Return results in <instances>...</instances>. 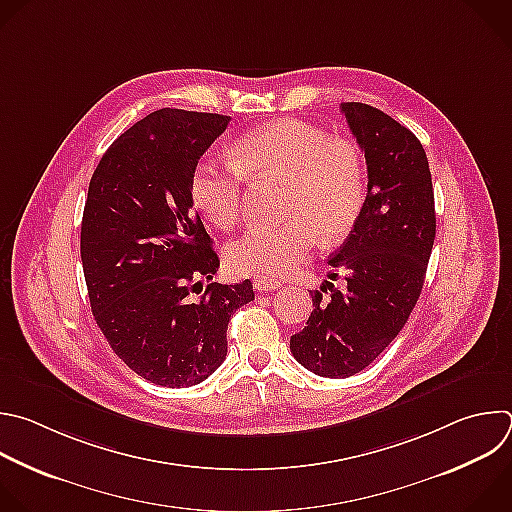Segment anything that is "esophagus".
<instances>
[{
  "instance_id": "34e87169",
  "label": "esophagus",
  "mask_w": 512,
  "mask_h": 512,
  "mask_svg": "<svg viewBox=\"0 0 512 512\" xmlns=\"http://www.w3.org/2000/svg\"><path fill=\"white\" fill-rule=\"evenodd\" d=\"M253 287H255V291H275V289L281 287V283L273 281V279H267V277H255Z\"/></svg>"
}]
</instances>
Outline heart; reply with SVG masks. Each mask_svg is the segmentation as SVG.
<instances>
[{
  "instance_id": "1",
  "label": "heart",
  "mask_w": 512,
  "mask_h": 512,
  "mask_svg": "<svg viewBox=\"0 0 512 512\" xmlns=\"http://www.w3.org/2000/svg\"><path fill=\"white\" fill-rule=\"evenodd\" d=\"M233 160L203 158L191 177L197 209L219 229L237 225L247 181H281L287 217L281 225L251 227L227 249L235 273L279 279L291 275L321 243L342 241L366 205V158L352 138L329 136L323 128L279 118L243 134Z\"/></svg>"
}]
</instances>
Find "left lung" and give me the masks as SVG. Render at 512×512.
<instances>
[{
    "instance_id": "8db88e82",
    "label": "left lung",
    "mask_w": 512,
    "mask_h": 512,
    "mask_svg": "<svg viewBox=\"0 0 512 512\" xmlns=\"http://www.w3.org/2000/svg\"><path fill=\"white\" fill-rule=\"evenodd\" d=\"M342 112L366 156V205L327 261L329 279L346 273L344 287L325 281L311 291L313 311L289 342L295 360L323 378L362 372L394 342L422 293L436 237L432 177L414 132L362 102H344Z\"/></svg>"
}]
</instances>
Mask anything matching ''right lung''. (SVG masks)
I'll use <instances>...</instances> for the list:
<instances>
[{
  "label": "right lung",
  "mask_w": 512,
  "mask_h": 512,
  "mask_svg": "<svg viewBox=\"0 0 512 512\" xmlns=\"http://www.w3.org/2000/svg\"><path fill=\"white\" fill-rule=\"evenodd\" d=\"M229 120L156 110L110 144L90 179L80 233L90 307L114 354L156 386L207 380L227 356L233 311L255 297L249 279L213 281L219 257L191 197L193 170Z\"/></svg>",
  "instance_id": "right-lung-1"
}]
</instances>
